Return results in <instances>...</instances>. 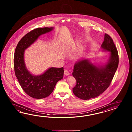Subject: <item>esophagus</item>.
<instances>
[{
  "label": "esophagus",
  "instance_id": "esophagus-1",
  "mask_svg": "<svg viewBox=\"0 0 132 132\" xmlns=\"http://www.w3.org/2000/svg\"><path fill=\"white\" fill-rule=\"evenodd\" d=\"M64 75L66 76H69L70 75L69 72L67 69H65L64 70Z\"/></svg>",
  "mask_w": 132,
  "mask_h": 132
}]
</instances>
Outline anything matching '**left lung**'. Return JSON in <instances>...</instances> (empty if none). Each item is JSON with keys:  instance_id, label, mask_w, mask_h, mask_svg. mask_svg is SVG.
Instances as JSON below:
<instances>
[{"instance_id": "8db88e82", "label": "left lung", "mask_w": 132, "mask_h": 132, "mask_svg": "<svg viewBox=\"0 0 132 132\" xmlns=\"http://www.w3.org/2000/svg\"><path fill=\"white\" fill-rule=\"evenodd\" d=\"M101 48L110 52L106 65L97 67L88 59L80 60L75 64L72 75L76 84L73 88V92L79 98L86 100L98 97L109 87L114 77L118 68L119 56L113 40L108 34H105Z\"/></svg>"}]
</instances>
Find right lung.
I'll return each mask as SVG.
<instances>
[{
  "label": "right lung",
  "instance_id": "obj_1",
  "mask_svg": "<svg viewBox=\"0 0 132 132\" xmlns=\"http://www.w3.org/2000/svg\"><path fill=\"white\" fill-rule=\"evenodd\" d=\"M53 30V27L34 29L22 37L15 48L14 57L15 75L24 92L34 98L47 97L53 91L57 82L63 78V67H51L40 75L34 76L27 70L24 60L25 50L39 36Z\"/></svg>",
  "mask_w": 132,
  "mask_h": 132
}]
</instances>
